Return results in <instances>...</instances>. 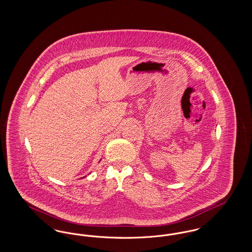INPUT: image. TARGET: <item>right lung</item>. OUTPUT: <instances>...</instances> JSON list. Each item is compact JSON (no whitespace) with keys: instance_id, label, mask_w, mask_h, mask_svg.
I'll return each mask as SVG.
<instances>
[{"instance_id":"1","label":"right lung","mask_w":252,"mask_h":252,"mask_svg":"<svg viewBox=\"0 0 252 252\" xmlns=\"http://www.w3.org/2000/svg\"><path fill=\"white\" fill-rule=\"evenodd\" d=\"M100 160H101V159H100ZM83 178H85V177H83Z\"/></svg>"}]
</instances>
